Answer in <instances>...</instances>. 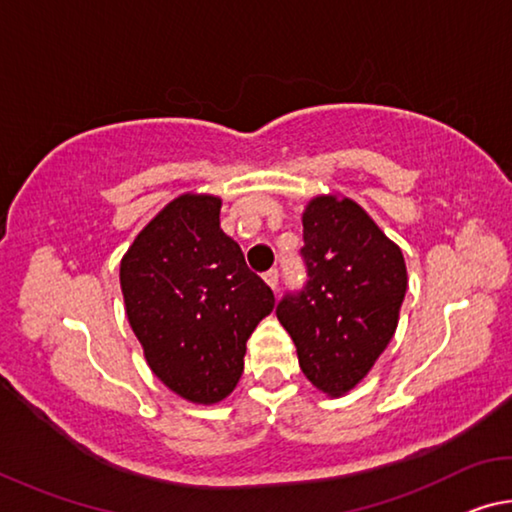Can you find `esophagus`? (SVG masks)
Listing matches in <instances>:
<instances>
[{"mask_svg": "<svg viewBox=\"0 0 512 512\" xmlns=\"http://www.w3.org/2000/svg\"><path fill=\"white\" fill-rule=\"evenodd\" d=\"M278 278H280L278 269H271V271L264 273V282H266V285H269L271 289H278Z\"/></svg>", "mask_w": 512, "mask_h": 512, "instance_id": "obj_1", "label": "esophagus"}]
</instances>
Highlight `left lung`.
Masks as SVG:
<instances>
[{
  "instance_id": "left-lung-1",
  "label": "left lung",
  "mask_w": 512,
  "mask_h": 512,
  "mask_svg": "<svg viewBox=\"0 0 512 512\" xmlns=\"http://www.w3.org/2000/svg\"><path fill=\"white\" fill-rule=\"evenodd\" d=\"M307 282L280 300L278 321L305 378L328 396L362 383L399 326L408 289L401 248L358 202L316 196L303 212Z\"/></svg>"
}]
</instances>
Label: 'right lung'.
Masks as SVG:
<instances>
[{"label":"right lung","mask_w":512,"mask_h":512,"mask_svg":"<svg viewBox=\"0 0 512 512\" xmlns=\"http://www.w3.org/2000/svg\"><path fill=\"white\" fill-rule=\"evenodd\" d=\"M120 289L154 376L202 405L237 387L248 337L275 307L209 193H182L136 234L120 259Z\"/></svg>","instance_id":"add662e5"}]
</instances>
